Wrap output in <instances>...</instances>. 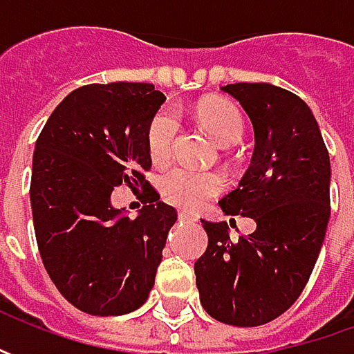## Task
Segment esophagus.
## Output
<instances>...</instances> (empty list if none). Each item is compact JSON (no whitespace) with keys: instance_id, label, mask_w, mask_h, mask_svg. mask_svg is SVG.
Returning a JSON list of instances; mask_svg holds the SVG:
<instances>
[{"instance_id":"obj_1","label":"esophagus","mask_w":354,"mask_h":354,"mask_svg":"<svg viewBox=\"0 0 354 354\" xmlns=\"http://www.w3.org/2000/svg\"><path fill=\"white\" fill-rule=\"evenodd\" d=\"M179 221H185V223H195V221H197V216L187 211H179Z\"/></svg>"}]
</instances>
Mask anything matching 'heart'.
<instances>
[{
	"mask_svg": "<svg viewBox=\"0 0 354 354\" xmlns=\"http://www.w3.org/2000/svg\"><path fill=\"white\" fill-rule=\"evenodd\" d=\"M198 118L214 136V140L230 147L236 145L244 136V118L234 104L225 100H211L198 106ZM179 129V120L173 108H161L151 118L145 143L151 163L163 165L173 153V143ZM225 187V179L214 171H197L191 167H171L159 177V191L165 203L179 209H198L209 198L218 195Z\"/></svg>",
	"mask_w": 354,
	"mask_h": 354,
	"instance_id": "1",
	"label": "heart"
}]
</instances>
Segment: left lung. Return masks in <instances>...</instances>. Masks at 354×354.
<instances>
[{"label": "left lung", "mask_w": 354, "mask_h": 354, "mask_svg": "<svg viewBox=\"0 0 354 354\" xmlns=\"http://www.w3.org/2000/svg\"><path fill=\"white\" fill-rule=\"evenodd\" d=\"M223 90L250 116L256 147L246 175L221 207L252 216L256 230L232 242L226 223L203 221L209 246L195 262V276L211 317L256 327L286 313L309 281L331 214V163L299 96L266 82Z\"/></svg>", "instance_id": "obj_1"}]
</instances>
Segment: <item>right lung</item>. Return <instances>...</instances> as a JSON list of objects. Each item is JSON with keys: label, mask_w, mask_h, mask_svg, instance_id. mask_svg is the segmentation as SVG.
<instances>
[{"label": "right lung", "mask_w": 354, "mask_h": 354, "mask_svg": "<svg viewBox=\"0 0 354 354\" xmlns=\"http://www.w3.org/2000/svg\"><path fill=\"white\" fill-rule=\"evenodd\" d=\"M163 100L145 82L86 84L55 108L35 143L29 195L39 254L62 297L90 315L145 304L177 221L145 179V133ZM122 183L142 198L138 219L109 203Z\"/></svg>", "instance_id": "add662e5"}]
</instances>
